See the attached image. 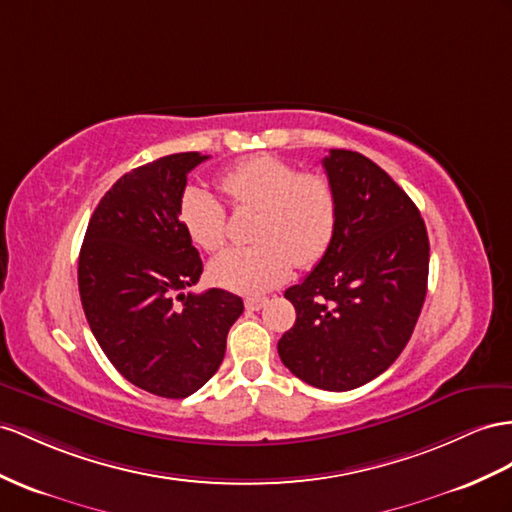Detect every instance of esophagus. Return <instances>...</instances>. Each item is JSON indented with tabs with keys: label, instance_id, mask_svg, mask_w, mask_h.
Segmentation results:
<instances>
[{
	"label": "esophagus",
	"instance_id": "34e87169",
	"mask_svg": "<svg viewBox=\"0 0 512 512\" xmlns=\"http://www.w3.org/2000/svg\"><path fill=\"white\" fill-rule=\"evenodd\" d=\"M266 303H268L266 298H246L244 307H246V311H259Z\"/></svg>",
	"mask_w": 512,
	"mask_h": 512
}]
</instances>
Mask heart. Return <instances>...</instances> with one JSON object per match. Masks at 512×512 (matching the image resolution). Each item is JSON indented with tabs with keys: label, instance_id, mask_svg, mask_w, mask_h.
Segmentation results:
<instances>
[{
	"label": "heart",
	"instance_id": "heart-1",
	"mask_svg": "<svg viewBox=\"0 0 512 512\" xmlns=\"http://www.w3.org/2000/svg\"><path fill=\"white\" fill-rule=\"evenodd\" d=\"M220 186L235 207L257 212V218L253 246L227 248L209 264L218 285L246 296L264 294L290 277L294 264L313 266L329 251L337 227V194L329 177L259 155L229 168ZM179 218L203 251L214 253L227 242V209L209 190H183Z\"/></svg>",
	"mask_w": 512,
	"mask_h": 512
}]
</instances>
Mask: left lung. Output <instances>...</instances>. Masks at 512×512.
I'll return each mask as SVG.
<instances>
[{"label": "left lung", "mask_w": 512, "mask_h": 512, "mask_svg": "<svg viewBox=\"0 0 512 512\" xmlns=\"http://www.w3.org/2000/svg\"><path fill=\"white\" fill-rule=\"evenodd\" d=\"M322 166L337 194V227L318 266L285 292L296 322L277 348L300 381L348 391L383 374L409 344L430 244L419 209L381 166L346 149H331Z\"/></svg>", "instance_id": "left-lung-1"}]
</instances>
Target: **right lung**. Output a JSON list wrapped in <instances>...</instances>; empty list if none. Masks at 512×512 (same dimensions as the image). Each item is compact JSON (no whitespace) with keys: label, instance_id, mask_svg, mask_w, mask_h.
<instances>
[{"label":"right lung","instance_id":"1","mask_svg":"<svg viewBox=\"0 0 512 512\" xmlns=\"http://www.w3.org/2000/svg\"><path fill=\"white\" fill-rule=\"evenodd\" d=\"M207 160L173 153L125 173L90 216L77 264L80 298L95 339L131 385L186 398L220 368L240 296L183 294L203 261L179 218L188 173Z\"/></svg>","mask_w":512,"mask_h":512}]
</instances>
